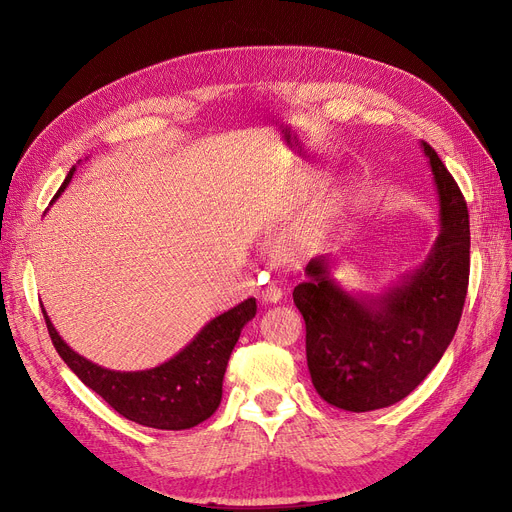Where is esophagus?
Listing matches in <instances>:
<instances>
[{
  "mask_svg": "<svg viewBox=\"0 0 512 512\" xmlns=\"http://www.w3.org/2000/svg\"><path fill=\"white\" fill-rule=\"evenodd\" d=\"M282 299V290L274 284H267L263 290H261V301L263 303H278Z\"/></svg>",
  "mask_w": 512,
  "mask_h": 512,
  "instance_id": "esophagus-1",
  "label": "esophagus"
}]
</instances>
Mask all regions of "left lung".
<instances>
[{"mask_svg":"<svg viewBox=\"0 0 512 512\" xmlns=\"http://www.w3.org/2000/svg\"><path fill=\"white\" fill-rule=\"evenodd\" d=\"M440 201V234L427 259L378 297L351 294L319 255L292 292L307 328V367L332 407L365 413L409 396L459 328L469 284V211L438 153L421 143Z\"/></svg>","mask_w":512,"mask_h":512,"instance_id":"obj_1","label":"left lung"}]
</instances>
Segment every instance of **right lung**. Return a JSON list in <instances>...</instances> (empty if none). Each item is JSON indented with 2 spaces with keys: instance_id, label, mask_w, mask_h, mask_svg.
<instances>
[{
  "instance_id": "right-lung-1",
  "label": "right lung",
  "mask_w": 512,
  "mask_h": 512,
  "mask_svg": "<svg viewBox=\"0 0 512 512\" xmlns=\"http://www.w3.org/2000/svg\"><path fill=\"white\" fill-rule=\"evenodd\" d=\"M74 172L76 166L68 172L53 199L64 193ZM255 313V299L242 301L234 309L207 321L201 332L170 361L143 371H114L74 353L43 309L53 346L80 382L97 392L122 417L145 427L174 429V432L195 427L218 411L232 348Z\"/></svg>"
}]
</instances>
